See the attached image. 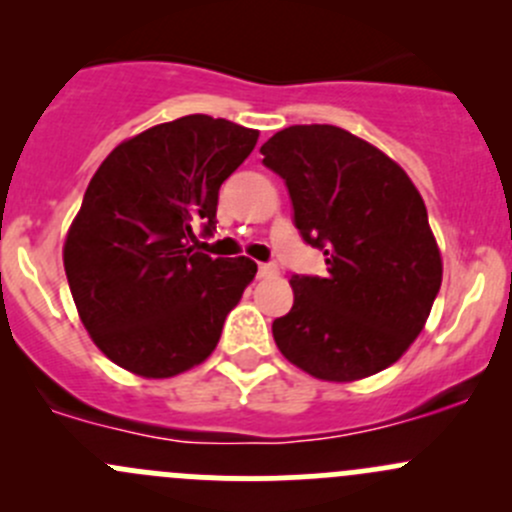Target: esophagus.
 Listing matches in <instances>:
<instances>
[{
	"mask_svg": "<svg viewBox=\"0 0 512 512\" xmlns=\"http://www.w3.org/2000/svg\"><path fill=\"white\" fill-rule=\"evenodd\" d=\"M277 275V265H272V262H262L260 267H257V277H275Z\"/></svg>",
	"mask_w": 512,
	"mask_h": 512,
	"instance_id": "1",
	"label": "esophagus"
}]
</instances>
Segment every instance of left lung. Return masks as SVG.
Segmentation results:
<instances>
[{"label":"left lung","mask_w":512,"mask_h":512,"mask_svg":"<svg viewBox=\"0 0 512 512\" xmlns=\"http://www.w3.org/2000/svg\"><path fill=\"white\" fill-rule=\"evenodd\" d=\"M287 185L294 227L327 275H292L294 304L272 322L280 352L324 381L394 364L441 289V252L423 198L389 156L327 123L289 126L260 148Z\"/></svg>","instance_id":"8db88e82"}]
</instances>
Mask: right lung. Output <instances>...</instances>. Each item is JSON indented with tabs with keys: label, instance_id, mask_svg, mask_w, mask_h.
Segmentation results:
<instances>
[{
	"label": "right lung",
	"instance_id": "1",
	"mask_svg": "<svg viewBox=\"0 0 512 512\" xmlns=\"http://www.w3.org/2000/svg\"><path fill=\"white\" fill-rule=\"evenodd\" d=\"M260 133L193 113L121 143L86 188L64 245L79 317L113 364L148 379L188 371L218 347L257 265L195 250L218 227L220 185Z\"/></svg>",
	"mask_w": 512,
	"mask_h": 512
}]
</instances>
